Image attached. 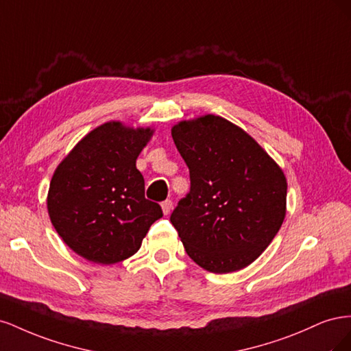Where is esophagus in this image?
<instances>
[{
  "mask_svg": "<svg viewBox=\"0 0 351 351\" xmlns=\"http://www.w3.org/2000/svg\"><path fill=\"white\" fill-rule=\"evenodd\" d=\"M161 208H162L164 215H169V214H171V210H173V202L171 200H164L161 204Z\"/></svg>",
  "mask_w": 351,
  "mask_h": 351,
  "instance_id": "esophagus-1",
  "label": "esophagus"
}]
</instances>
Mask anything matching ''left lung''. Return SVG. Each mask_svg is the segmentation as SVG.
Listing matches in <instances>:
<instances>
[{
  "label": "left lung",
  "instance_id": "left-lung-1",
  "mask_svg": "<svg viewBox=\"0 0 351 351\" xmlns=\"http://www.w3.org/2000/svg\"><path fill=\"white\" fill-rule=\"evenodd\" d=\"M171 134L190 171V192L169 218L187 254L214 274L249 267L285 218L281 167L249 133L219 115L183 120Z\"/></svg>",
  "mask_w": 351,
  "mask_h": 351
}]
</instances>
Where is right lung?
Instances as JSON below:
<instances>
[{
  "label": "right lung",
  "instance_id": "1",
  "mask_svg": "<svg viewBox=\"0 0 351 351\" xmlns=\"http://www.w3.org/2000/svg\"><path fill=\"white\" fill-rule=\"evenodd\" d=\"M152 127L107 121L83 136L56 168L47 196L49 219L79 256L112 265L141 249L162 209L145 197L136 159Z\"/></svg>",
  "mask_w": 351,
  "mask_h": 351
}]
</instances>
